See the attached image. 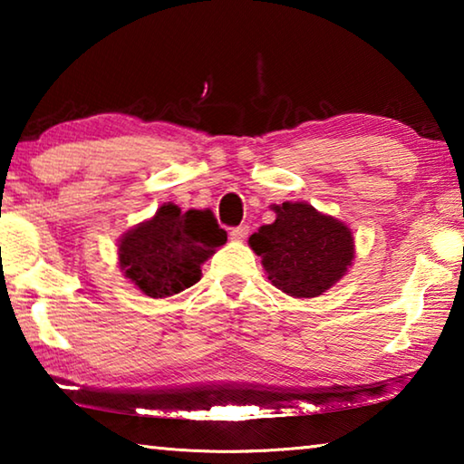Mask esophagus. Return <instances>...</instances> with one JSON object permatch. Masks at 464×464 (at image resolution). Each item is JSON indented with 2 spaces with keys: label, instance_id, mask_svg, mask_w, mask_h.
Segmentation results:
<instances>
[{
  "label": "esophagus",
  "instance_id": "34e87169",
  "mask_svg": "<svg viewBox=\"0 0 464 464\" xmlns=\"http://www.w3.org/2000/svg\"><path fill=\"white\" fill-rule=\"evenodd\" d=\"M231 239L233 241H243L249 235V227L247 225H239V227H233L231 229Z\"/></svg>",
  "mask_w": 464,
  "mask_h": 464
}]
</instances>
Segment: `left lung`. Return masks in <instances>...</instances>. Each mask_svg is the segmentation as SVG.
<instances>
[{
  "mask_svg": "<svg viewBox=\"0 0 464 464\" xmlns=\"http://www.w3.org/2000/svg\"><path fill=\"white\" fill-rule=\"evenodd\" d=\"M272 210L276 221L249 237V247L262 256L272 285L295 298L324 295L354 260L348 225L307 202L274 204Z\"/></svg>",
  "mask_w": 464,
  "mask_h": 464,
  "instance_id": "1",
  "label": "left lung"
}]
</instances>
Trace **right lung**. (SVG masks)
Instances as JSON below:
<instances>
[{
    "mask_svg": "<svg viewBox=\"0 0 464 464\" xmlns=\"http://www.w3.org/2000/svg\"><path fill=\"white\" fill-rule=\"evenodd\" d=\"M227 233L210 210H186L166 202L119 241L121 270L151 298L174 296L200 280V266L225 246Z\"/></svg>",
    "mask_w": 464,
    "mask_h": 464,
    "instance_id": "right-lung-1",
    "label": "right lung"
}]
</instances>
